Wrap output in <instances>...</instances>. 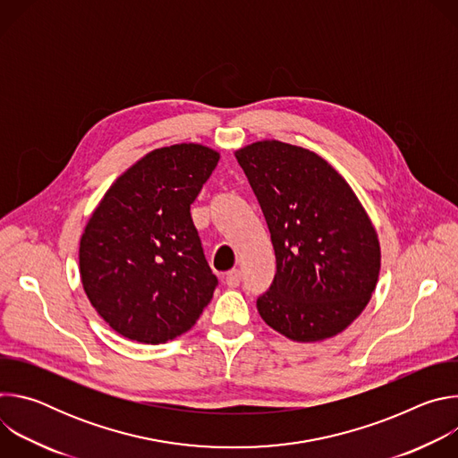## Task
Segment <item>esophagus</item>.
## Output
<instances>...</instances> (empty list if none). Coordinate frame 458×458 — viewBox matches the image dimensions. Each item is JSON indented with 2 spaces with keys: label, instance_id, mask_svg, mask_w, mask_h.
I'll use <instances>...</instances> for the list:
<instances>
[{
  "label": "esophagus",
  "instance_id": "obj_1",
  "mask_svg": "<svg viewBox=\"0 0 458 458\" xmlns=\"http://www.w3.org/2000/svg\"><path fill=\"white\" fill-rule=\"evenodd\" d=\"M225 281H226V284L230 286V288H237L239 286V283H241V272L239 270H230L228 274H226V277H225Z\"/></svg>",
  "mask_w": 458,
  "mask_h": 458
}]
</instances>
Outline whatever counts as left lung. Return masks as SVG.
Listing matches in <instances>:
<instances>
[{
  "label": "left lung",
  "mask_w": 458,
  "mask_h": 458,
  "mask_svg": "<svg viewBox=\"0 0 458 458\" xmlns=\"http://www.w3.org/2000/svg\"><path fill=\"white\" fill-rule=\"evenodd\" d=\"M265 214L277 272L257 299L263 320L297 343L335 337L368 306L380 244L346 179L302 147L276 140L235 152Z\"/></svg>",
  "instance_id": "8db88e82"
}]
</instances>
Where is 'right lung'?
<instances>
[{"mask_svg": "<svg viewBox=\"0 0 458 458\" xmlns=\"http://www.w3.org/2000/svg\"><path fill=\"white\" fill-rule=\"evenodd\" d=\"M219 152L181 143L123 172L80 241L83 290L99 317L130 341L163 344L188 332L217 286L190 205Z\"/></svg>", "mask_w": 458, "mask_h": 458, "instance_id": "add662e5", "label": "right lung"}]
</instances>
